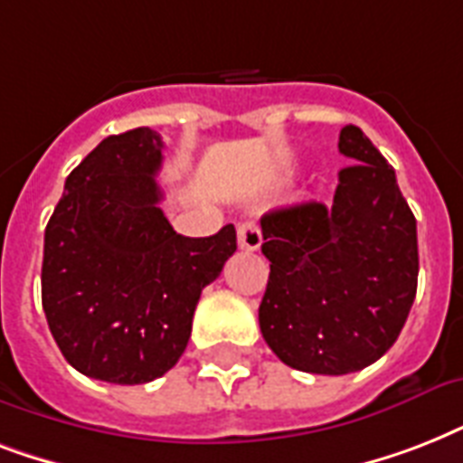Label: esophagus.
Here are the masks:
<instances>
[{"instance_id": "obj_1", "label": "esophagus", "mask_w": 463, "mask_h": 463, "mask_svg": "<svg viewBox=\"0 0 463 463\" xmlns=\"http://www.w3.org/2000/svg\"><path fill=\"white\" fill-rule=\"evenodd\" d=\"M261 245V232L254 223L238 225V247L245 252H257Z\"/></svg>"}]
</instances>
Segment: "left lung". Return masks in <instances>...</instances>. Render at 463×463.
I'll return each mask as SVG.
<instances>
[{
	"label": "left lung",
	"mask_w": 463,
	"mask_h": 463,
	"mask_svg": "<svg viewBox=\"0 0 463 463\" xmlns=\"http://www.w3.org/2000/svg\"><path fill=\"white\" fill-rule=\"evenodd\" d=\"M334 203L305 202L261 216L271 261L260 305L261 336L286 365L348 374L394 345L418 288L416 216L394 167L345 125Z\"/></svg>",
	"instance_id": "obj_1"
}]
</instances>
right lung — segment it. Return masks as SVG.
<instances>
[{
    "mask_svg": "<svg viewBox=\"0 0 463 463\" xmlns=\"http://www.w3.org/2000/svg\"><path fill=\"white\" fill-rule=\"evenodd\" d=\"M160 134L108 137L64 182L45 228L43 309L61 355L93 380L144 384L180 360L202 290L238 250L235 228L173 231L158 202Z\"/></svg>",
    "mask_w": 463,
    "mask_h": 463,
    "instance_id": "obj_1",
    "label": "right lung"
}]
</instances>
